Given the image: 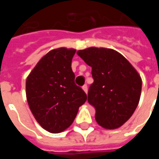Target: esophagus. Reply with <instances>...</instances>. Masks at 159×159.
Listing matches in <instances>:
<instances>
[{
    "label": "esophagus",
    "instance_id": "obj_1",
    "mask_svg": "<svg viewBox=\"0 0 159 159\" xmlns=\"http://www.w3.org/2000/svg\"><path fill=\"white\" fill-rule=\"evenodd\" d=\"M83 91H84V92H85V93H88V86H87L86 84H85V85H83Z\"/></svg>",
    "mask_w": 159,
    "mask_h": 159
}]
</instances>
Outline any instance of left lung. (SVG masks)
<instances>
[{
  "label": "left lung",
  "mask_w": 159,
  "mask_h": 159,
  "mask_svg": "<svg viewBox=\"0 0 159 159\" xmlns=\"http://www.w3.org/2000/svg\"><path fill=\"white\" fill-rule=\"evenodd\" d=\"M92 67L93 83L88 93L100 126L114 129L129 119L141 93V78L122 54L109 48H89L76 52Z\"/></svg>",
  "instance_id": "left-lung-1"
}]
</instances>
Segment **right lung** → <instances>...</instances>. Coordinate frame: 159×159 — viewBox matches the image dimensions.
Returning <instances> with one entry per match:
<instances>
[{
    "instance_id": "add662e5",
    "label": "right lung",
    "mask_w": 159,
    "mask_h": 159,
    "mask_svg": "<svg viewBox=\"0 0 159 159\" xmlns=\"http://www.w3.org/2000/svg\"><path fill=\"white\" fill-rule=\"evenodd\" d=\"M75 49L65 48L48 52L26 80L30 109L41 126L50 133L69 128L87 94L75 83L71 60Z\"/></svg>"
}]
</instances>
